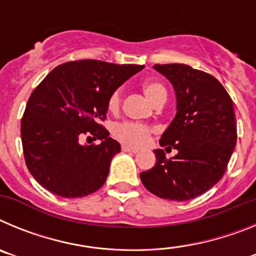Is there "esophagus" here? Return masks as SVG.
Listing matches in <instances>:
<instances>
[{
  "mask_svg": "<svg viewBox=\"0 0 256 256\" xmlns=\"http://www.w3.org/2000/svg\"><path fill=\"white\" fill-rule=\"evenodd\" d=\"M122 150H123L124 152H133V154L138 152V148H130V146H128V144H123V146H122Z\"/></svg>",
  "mask_w": 256,
  "mask_h": 256,
  "instance_id": "obj_1",
  "label": "esophagus"
}]
</instances>
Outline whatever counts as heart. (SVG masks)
Segmentation results:
<instances>
[{
    "mask_svg": "<svg viewBox=\"0 0 256 256\" xmlns=\"http://www.w3.org/2000/svg\"><path fill=\"white\" fill-rule=\"evenodd\" d=\"M144 94L148 96L151 102L156 104L162 98H166V90L158 82H146L142 86ZM122 104V92L116 90L108 98V110L112 112H118ZM114 136L119 141L124 144H132V146H144L148 141L151 128L144 124L134 123V122H124L114 126L112 130Z\"/></svg>",
    "mask_w": 256,
    "mask_h": 256,
    "instance_id": "heart-1",
    "label": "heart"
}]
</instances>
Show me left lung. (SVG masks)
I'll list each match as a JSON object with an SVG mask.
<instances>
[{
  "mask_svg": "<svg viewBox=\"0 0 256 256\" xmlns=\"http://www.w3.org/2000/svg\"><path fill=\"white\" fill-rule=\"evenodd\" d=\"M154 69L174 88L177 112L159 144L178 151L166 159L154 150L156 162L140 174L144 186L160 198L186 201L219 182L237 141L234 102L210 74L184 64H156Z\"/></svg>",
  "mask_w": 256,
  "mask_h": 256,
  "instance_id": "left-lung-1",
  "label": "left lung"
}]
</instances>
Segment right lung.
Wrapping results in <instances>:
<instances>
[{"label":"right lung","instance_id":"add662e5","mask_svg":"<svg viewBox=\"0 0 256 256\" xmlns=\"http://www.w3.org/2000/svg\"><path fill=\"white\" fill-rule=\"evenodd\" d=\"M144 65H118L100 60L58 65L32 92L22 119L26 166L40 186L61 198L94 194L108 178L120 144L100 124L108 98ZM90 132L98 145H83Z\"/></svg>","mask_w":256,"mask_h":256}]
</instances>
